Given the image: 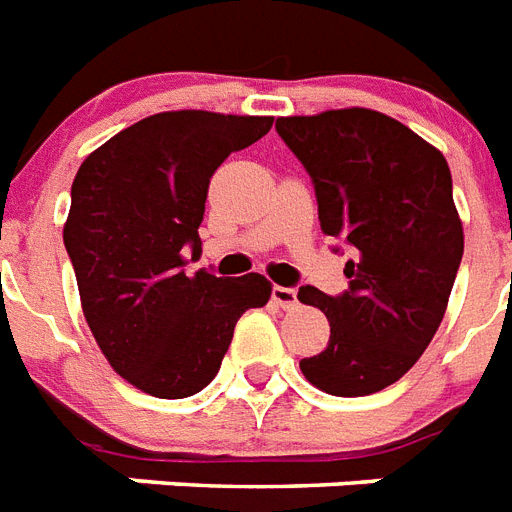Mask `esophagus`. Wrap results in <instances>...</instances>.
<instances>
[{
    "label": "esophagus",
    "instance_id": "34e87169",
    "mask_svg": "<svg viewBox=\"0 0 512 512\" xmlns=\"http://www.w3.org/2000/svg\"><path fill=\"white\" fill-rule=\"evenodd\" d=\"M272 301H275L277 306H282V309H293V306L298 304L296 288H282V285H275V288H272Z\"/></svg>",
    "mask_w": 512,
    "mask_h": 512
}]
</instances>
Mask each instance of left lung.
Returning <instances> with one entry per match:
<instances>
[{"label": "left lung", "mask_w": 512, "mask_h": 512, "mask_svg": "<svg viewBox=\"0 0 512 512\" xmlns=\"http://www.w3.org/2000/svg\"><path fill=\"white\" fill-rule=\"evenodd\" d=\"M275 129L312 179L322 232L351 251L343 293L298 290L330 322L301 372L333 396L383 391L428 349L463 261L447 161L378 110L277 118Z\"/></svg>", "instance_id": "left-lung-1"}]
</instances>
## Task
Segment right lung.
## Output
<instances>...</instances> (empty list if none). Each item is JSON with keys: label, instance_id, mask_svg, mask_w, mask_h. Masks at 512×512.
I'll return each instance as SVG.
<instances>
[{"label": "right lung", "instance_id": "right-lung-1", "mask_svg": "<svg viewBox=\"0 0 512 512\" xmlns=\"http://www.w3.org/2000/svg\"><path fill=\"white\" fill-rule=\"evenodd\" d=\"M272 129L267 116L174 110L97 147L71 187L63 243L81 306L110 367L158 399H185L222 367L245 309L272 296L267 277L187 275L200 253L214 171Z\"/></svg>", "mask_w": 512, "mask_h": 512}]
</instances>
